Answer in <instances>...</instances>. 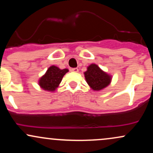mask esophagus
<instances>
[{"label": "esophagus", "mask_w": 153, "mask_h": 153, "mask_svg": "<svg viewBox=\"0 0 153 153\" xmlns=\"http://www.w3.org/2000/svg\"><path fill=\"white\" fill-rule=\"evenodd\" d=\"M71 71L73 72H75V73H78V72L79 71V70L77 68H71Z\"/></svg>", "instance_id": "obj_1"}]
</instances>
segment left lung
I'll list each match as a JSON object with an SVG mask.
<instances>
[{
	"mask_svg": "<svg viewBox=\"0 0 153 153\" xmlns=\"http://www.w3.org/2000/svg\"><path fill=\"white\" fill-rule=\"evenodd\" d=\"M85 80L90 87L94 91H100L109 85L111 77L101 71L98 65L91 64L84 73Z\"/></svg>",
	"mask_w": 153,
	"mask_h": 153,
	"instance_id": "8db88e82",
	"label": "left lung"
}]
</instances>
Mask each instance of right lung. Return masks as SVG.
<instances>
[{
    "instance_id": "add662e5",
    "label": "right lung",
    "mask_w": 153,
    "mask_h": 153,
    "mask_svg": "<svg viewBox=\"0 0 153 153\" xmlns=\"http://www.w3.org/2000/svg\"><path fill=\"white\" fill-rule=\"evenodd\" d=\"M68 72V69L60 70L54 65L51 66L47 71L45 75L40 78L39 84L44 90L54 91L58 87L63 76Z\"/></svg>"
}]
</instances>
